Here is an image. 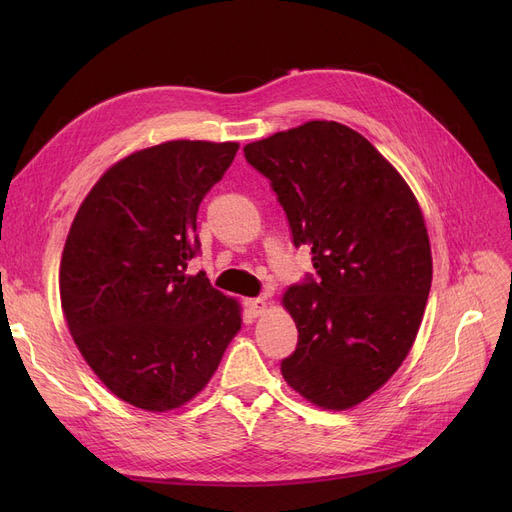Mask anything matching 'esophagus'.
Wrapping results in <instances>:
<instances>
[{"mask_svg": "<svg viewBox=\"0 0 512 512\" xmlns=\"http://www.w3.org/2000/svg\"><path fill=\"white\" fill-rule=\"evenodd\" d=\"M245 307L249 309V313H251L253 317H257V315H261V313L265 311V299H261V297H257V299H247V301H245Z\"/></svg>", "mask_w": 512, "mask_h": 512, "instance_id": "obj_1", "label": "esophagus"}]
</instances>
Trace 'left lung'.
I'll use <instances>...</instances> for the list:
<instances>
[{
  "label": "left lung",
  "mask_w": 512,
  "mask_h": 512,
  "mask_svg": "<svg viewBox=\"0 0 512 512\" xmlns=\"http://www.w3.org/2000/svg\"><path fill=\"white\" fill-rule=\"evenodd\" d=\"M242 151L315 267L282 299L299 330L280 363L284 380L317 407H355L392 378L421 326L432 251L417 199L378 149L338 122L313 120Z\"/></svg>",
  "instance_id": "obj_1"
}]
</instances>
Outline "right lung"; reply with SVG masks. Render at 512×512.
<instances>
[{
    "label": "right lung",
    "mask_w": 512,
    "mask_h": 512,
    "mask_svg": "<svg viewBox=\"0 0 512 512\" xmlns=\"http://www.w3.org/2000/svg\"><path fill=\"white\" fill-rule=\"evenodd\" d=\"M238 143L170 141L107 170L80 205L60 263L70 334L128 405L170 411L205 388L240 330V307L207 276L197 211Z\"/></svg>",
    "instance_id": "right-lung-1"
}]
</instances>
